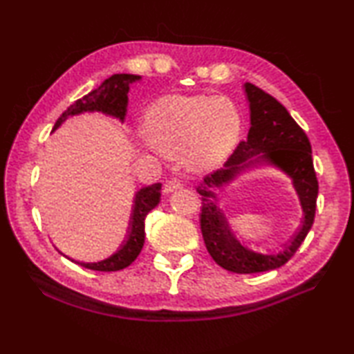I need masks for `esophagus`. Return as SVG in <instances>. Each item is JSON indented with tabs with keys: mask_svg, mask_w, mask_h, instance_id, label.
Masks as SVG:
<instances>
[{
	"mask_svg": "<svg viewBox=\"0 0 354 354\" xmlns=\"http://www.w3.org/2000/svg\"><path fill=\"white\" fill-rule=\"evenodd\" d=\"M180 188H182V183H180L179 180L171 179V180H167V182L165 183L163 192H165V194H172V192H175V191H178V189H180Z\"/></svg>",
	"mask_w": 354,
	"mask_h": 354,
	"instance_id": "1",
	"label": "esophagus"
}]
</instances>
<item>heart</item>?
<instances>
[{"instance_id":"1","label":"heart","mask_w":354,"mask_h":354,"mask_svg":"<svg viewBox=\"0 0 354 354\" xmlns=\"http://www.w3.org/2000/svg\"><path fill=\"white\" fill-rule=\"evenodd\" d=\"M241 129L237 106L218 97H166L153 104L145 117L150 143L165 156H179L192 172L220 165L237 145Z\"/></svg>"}]
</instances>
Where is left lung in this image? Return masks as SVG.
<instances>
[{
	"label": "left lung",
	"mask_w": 354,
	"mask_h": 354,
	"mask_svg": "<svg viewBox=\"0 0 354 354\" xmlns=\"http://www.w3.org/2000/svg\"><path fill=\"white\" fill-rule=\"evenodd\" d=\"M250 106V130L248 140L240 142L224 167L217 169L199 182L201 195V232L214 262L234 273H259L283 266L295 254L313 227L318 180L311 156V143L304 130L285 106L250 82L244 84ZM268 162L292 179L303 208V224L291 244L279 254L263 255L244 248L229 228L225 214L216 205V191L240 173L257 164Z\"/></svg>",
	"instance_id": "8db88e82"
}]
</instances>
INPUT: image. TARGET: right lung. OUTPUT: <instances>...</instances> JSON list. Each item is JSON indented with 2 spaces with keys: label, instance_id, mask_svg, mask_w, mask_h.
I'll list each match as a JSON object with an SVG mask.
<instances>
[{
  "label": "right lung",
  "instance_id": "add662e5",
  "mask_svg": "<svg viewBox=\"0 0 354 354\" xmlns=\"http://www.w3.org/2000/svg\"><path fill=\"white\" fill-rule=\"evenodd\" d=\"M142 76L131 75V73H115L105 80L97 89L91 91L89 94L82 97L81 100L75 101L69 109L57 118L55 122L53 131L62 124V122L72 117L82 113H102L105 115H110L118 118L121 122L124 121L127 114V104H129V91L130 85L140 81ZM160 189L162 183H153L150 187H145L140 191H137L134 196L133 212L130 217V227L126 243L121 245V249L117 250L110 257H106L101 262L94 263H85V262H76L73 259H69L72 262L78 263L86 269L98 270V272H115L130 266L136 257L143 249L145 244V218L146 215L155 208L160 201Z\"/></svg>",
  "mask_w": 354,
  "mask_h": 354
}]
</instances>
